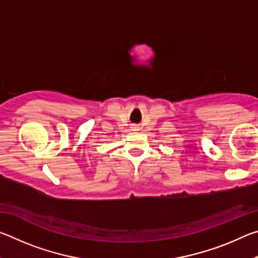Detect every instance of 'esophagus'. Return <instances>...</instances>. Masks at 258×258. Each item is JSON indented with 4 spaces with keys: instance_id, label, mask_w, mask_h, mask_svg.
I'll use <instances>...</instances> for the list:
<instances>
[{
    "instance_id": "esophagus-1",
    "label": "esophagus",
    "mask_w": 258,
    "mask_h": 258,
    "mask_svg": "<svg viewBox=\"0 0 258 258\" xmlns=\"http://www.w3.org/2000/svg\"><path fill=\"white\" fill-rule=\"evenodd\" d=\"M131 128H132V131H138L139 130L137 125H132V126H131Z\"/></svg>"
}]
</instances>
